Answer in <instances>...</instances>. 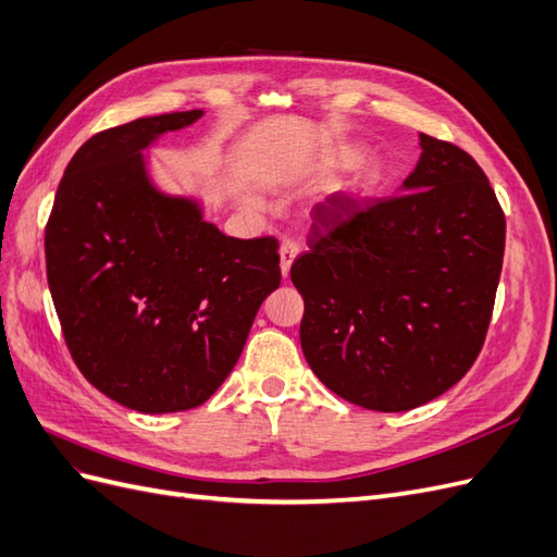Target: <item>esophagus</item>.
Masks as SVG:
<instances>
[{
	"instance_id": "34e87169",
	"label": "esophagus",
	"mask_w": 557,
	"mask_h": 557,
	"mask_svg": "<svg viewBox=\"0 0 557 557\" xmlns=\"http://www.w3.org/2000/svg\"><path fill=\"white\" fill-rule=\"evenodd\" d=\"M278 252H281V274L288 276L290 274V267H293L297 252H299V244L295 239H285L281 244Z\"/></svg>"
}]
</instances>
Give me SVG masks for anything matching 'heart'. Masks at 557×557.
Wrapping results in <instances>:
<instances>
[{
	"label": "heart",
	"instance_id": "heart-1",
	"mask_svg": "<svg viewBox=\"0 0 557 557\" xmlns=\"http://www.w3.org/2000/svg\"><path fill=\"white\" fill-rule=\"evenodd\" d=\"M364 156V150L358 148V146H336L332 148L330 153L323 158V166L325 170H350V166H356ZM376 176L374 166H364V170L360 172V185H367L372 183Z\"/></svg>",
	"mask_w": 557,
	"mask_h": 557
}]
</instances>
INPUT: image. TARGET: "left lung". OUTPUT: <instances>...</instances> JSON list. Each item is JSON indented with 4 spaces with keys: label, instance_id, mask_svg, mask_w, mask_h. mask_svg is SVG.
<instances>
[{
    "label": "left lung",
    "instance_id": "obj_1",
    "mask_svg": "<svg viewBox=\"0 0 557 557\" xmlns=\"http://www.w3.org/2000/svg\"><path fill=\"white\" fill-rule=\"evenodd\" d=\"M407 193H339L311 211L290 267L305 299L299 342L332 393L409 411L458 383L483 348L507 221L476 160L420 134Z\"/></svg>",
    "mask_w": 557,
    "mask_h": 557
}]
</instances>
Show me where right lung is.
I'll return each mask as SVG.
<instances>
[{"label":"right lung","mask_w":557,"mask_h":557,"mask_svg":"<svg viewBox=\"0 0 557 557\" xmlns=\"http://www.w3.org/2000/svg\"><path fill=\"white\" fill-rule=\"evenodd\" d=\"M195 111L97 132L70 160L46 223V274L72 360L141 413L205 404L281 285L274 237L234 239L188 199L156 193L141 148Z\"/></svg>","instance_id":"1"}]
</instances>
